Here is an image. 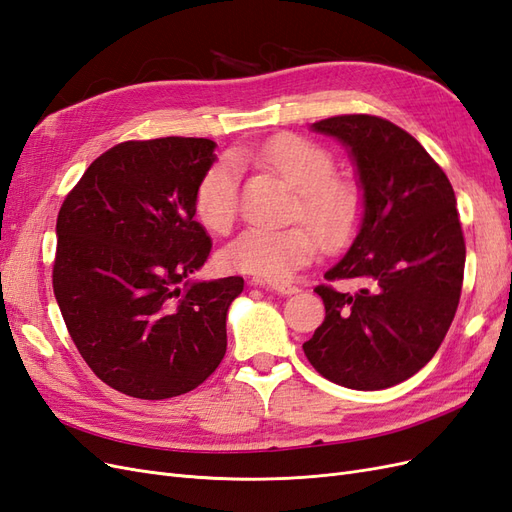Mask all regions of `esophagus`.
Segmentation results:
<instances>
[{"mask_svg":"<svg viewBox=\"0 0 512 512\" xmlns=\"http://www.w3.org/2000/svg\"><path fill=\"white\" fill-rule=\"evenodd\" d=\"M256 286L260 288H267V290H273L277 294H284V297H290V294H297L299 288L292 286V284H286V282H267V280H254Z\"/></svg>","mask_w":512,"mask_h":512,"instance_id":"1","label":"esophagus"}]
</instances>
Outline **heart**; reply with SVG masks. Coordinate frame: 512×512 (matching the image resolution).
I'll list each match as a JSON object with an SVG mask.
<instances>
[{"instance_id": "obj_1", "label": "heart", "mask_w": 512, "mask_h": 512, "mask_svg": "<svg viewBox=\"0 0 512 512\" xmlns=\"http://www.w3.org/2000/svg\"><path fill=\"white\" fill-rule=\"evenodd\" d=\"M252 156L280 173L299 192L297 218L312 226L324 243L335 245L348 235L356 218V194L348 183L333 179L335 160L327 149L301 136L280 134L254 149ZM237 207V168L222 160L207 170L198 185L196 215L209 230L226 232L237 218ZM316 252L318 241L305 226L250 228L226 247L222 260L230 271L288 280L294 271L312 262Z\"/></svg>"}]
</instances>
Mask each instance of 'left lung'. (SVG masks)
<instances>
[{
    "label": "left lung",
    "mask_w": 512,
    "mask_h": 512,
    "mask_svg": "<svg viewBox=\"0 0 512 512\" xmlns=\"http://www.w3.org/2000/svg\"><path fill=\"white\" fill-rule=\"evenodd\" d=\"M348 149L363 192V218L344 258L318 286L324 322L303 344L320 376L356 391L412 378L438 352L455 318L466 241L444 170L395 123L339 115L312 123Z\"/></svg>",
    "instance_id": "1"
}]
</instances>
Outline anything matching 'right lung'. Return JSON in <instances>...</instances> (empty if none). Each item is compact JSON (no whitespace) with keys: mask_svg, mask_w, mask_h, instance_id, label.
<instances>
[{"mask_svg":"<svg viewBox=\"0 0 512 512\" xmlns=\"http://www.w3.org/2000/svg\"><path fill=\"white\" fill-rule=\"evenodd\" d=\"M215 147L183 136L119 143L59 209L55 299L85 363L119 393L183 395L226 354L243 277L192 280L211 252L194 215Z\"/></svg>","mask_w":512,"mask_h":512,"instance_id":"right-lung-1","label":"right lung"}]
</instances>
